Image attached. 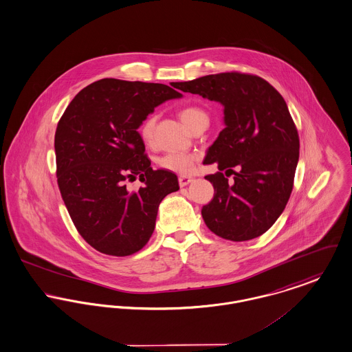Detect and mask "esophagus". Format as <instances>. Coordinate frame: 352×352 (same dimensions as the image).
<instances>
[{
    "label": "esophagus",
    "mask_w": 352,
    "mask_h": 352,
    "mask_svg": "<svg viewBox=\"0 0 352 352\" xmlns=\"http://www.w3.org/2000/svg\"><path fill=\"white\" fill-rule=\"evenodd\" d=\"M178 181H179V186L185 187L187 186L188 184L192 182V178H190V177H179Z\"/></svg>",
    "instance_id": "34e87169"
}]
</instances>
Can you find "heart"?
<instances>
[{
	"label": "heart",
	"instance_id": "obj_1",
	"mask_svg": "<svg viewBox=\"0 0 352 352\" xmlns=\"http://www.w3.org/2000/svg\"><path fill=\"white\" fill-rule=\"evenodd\" d=\"M179 118L190 130L204 121L208 122L206 113L197 106L184 107L179 111ZM154 126H155V116L148 117L145 122L141 124L140 134H141V138L144 140V142L151 141L153 133H154ZM197 161H198L197 155L190 154V153H167L161 158H158L157 162H158V166L164 170L187 175V174L192 173V170L195 168Z\"/></svg>",
	"mask_w": 352,
	"mask_h": 352
}]
</instances>
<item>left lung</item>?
Listing matches in <instances>:
<instances>
[{"label": "left lung", "mask_w": 352, "mask_h": 352, "mask_svg": "<svg viewBox=\"0 0 352 352\" xmlns=\"http://www.w3.org/2000/svg\"><path fill=\"white\" fill-rule=\"evenodd\" d=\"M174 87L225 107V129L204 161L219 168L205 177L215 191L202 207L207 228L234 242L262 235L289 202L299 160V135L286 101L263 78L236 72L175 82ZM223 169L228 176L234 174L232 184Z\"/></svg>", "instance_id": "1"}]
</instances>
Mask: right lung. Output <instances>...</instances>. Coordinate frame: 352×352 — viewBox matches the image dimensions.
I'll use <instances>...</instances> for the list:
<instances>
[{"label": "right lung", "mask_w": 352, "mask_h": 352, "mask_svg": "<svg viewBox=\"0 0 352 352\" xmlns=\"http://www.w3.org/2000/svg\"><path fill=\"white\" fill-rule=\"evenodd\" d=\"M182 94L164 83L104 78L66 107L54 137L57 182L74 226L97 251L127 256L148 242L178 178L153 170L138 127L154 107ZM144 184L130 192L127 182Z\"/></svg>", "instance_id": "obj_1"}]
</instances>
